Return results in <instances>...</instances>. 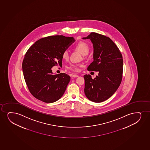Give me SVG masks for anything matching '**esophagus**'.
<instances>
[{"mask_svg": "<svg viewBox=\"0 0 150 150\" xmlns=\"http://www.w3.org/2000/svg\"><path fill=\"white\" fill-rule=\"evenodd\" d=\"M72 77H73L76 78L79 77V76L78 75H76V74H74V75H73Z\"/></svg>", "mask_w": 150, "mask_h": 150, "instance_id": "esophagus-1", "label": "esophagus"}]
</instances>
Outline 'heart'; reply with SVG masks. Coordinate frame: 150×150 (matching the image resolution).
Listing matches in <instances>:
<instances>
[{"label":"heart","instance_id":"heart-1","mask_svg":"<svg viewBox=\"0 0 150 150\" xmlns=\"http://www.w3.org/2000/svg\"><path fill=\"white\" fill-rule=\"evenodd\" d=\"M75 50L79 52L83 55L85 56L88 53L89 50V45L83 41H80L78 42L75 46ZM62 57L64 59L67 60L69 59L68 51L65 50L62 52ZM81 66V65L79 64H72L67 66L66 68L69 70L73 71L74 72H78L80 70V67Z\"/></svg>","mask_w":150,"mask_h":150}]
</instances>
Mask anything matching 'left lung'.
Wrapping results in <instances>:
<instances>
[{
    "instance_id": "8db88e82",
    "label": "left lung",
    "mask_w": 150,
    "mask_h": 150,
    "mask_svg": "<svg viewBox=\"0 0 150 150\" xmlns=\"http://www.w3.org/2000/svg\"><path fill=\"white\" fill-rule=\"evenodd\" d=\"M83 39H91L94 48L93 61L87 70L98 72L94 79L89 74L84 76V93L91 101L104 102L115 93L122 81V54L115 43L105 35L92 32Z\"/></svg>"
}]
</instances>
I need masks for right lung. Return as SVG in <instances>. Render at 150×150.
<instances>
[{
  "mask_svg": "<svg viewBox=\"0 0 150 150\" xmlns=\"http://www.w3.org/2000/svg\"><path fill=\"white\" fill-rule=\"evenodd\" d=\"M75 41L73 37L54 35L36 41L26 52L23 72L28 89L35 98L52 103L63 96L70 81L65 73L53 75L52 68L62 66V52Z\"/></svg>",
  "mask_w": 150,
  "mask_h": 150,
  "instance_id": "1",
  "label": "right lung"
}]
</instances>
